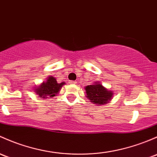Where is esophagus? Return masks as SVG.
Segmentation results:
<instances>
[{
    "instance_id": "esophagus-1",
    "label": "esophagus",
    "mask_w": 157,
    "mask_h": 157,
    "mask_svg": "<svg viewBox=\"0 0 157 157\" xmlns=\"http://www.w3.org/2000/svg\"><path fill=\"white\" fill-rule=\"evenodd\" d=\"M69 83H74V84H75V83H77V82L74 81V80H71V81L69 82Z\"/></svg>"
}]
</instances>
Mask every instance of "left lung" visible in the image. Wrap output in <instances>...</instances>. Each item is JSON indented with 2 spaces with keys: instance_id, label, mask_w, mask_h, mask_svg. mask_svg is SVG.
I'll list each match as a JSON object with an SVG mask.
<instances>
[{
  "instance_id": "8db88e82",
  "label": "left lung",
  "mask_w": 157,
  "mask_h": 157,
  "mask_svg": "<svg viewBox=\"0 0 157 157\" xmlns=\"http://www.w3.org/2000/svg\"><path fill=\"white\" fill-rule=\"evenodd\" d=\"M87 98L95 105L107 104L111 99L113 92L107 90L100 83H95L93 85L87 86L85 88Z\"/></svg>"
}]
</instances>
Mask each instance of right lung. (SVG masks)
I'll list each match as a JSON object with an SVG mask.
<instances>
[{
    "label": "right lung",
    "instance_id": "right-lung-1",
    "mask_svg": "<svg viewBox=\"0 0 157 157\" xmlns=\"http://www.w3.org/2000/svg\"><path fill=\"white\" fill-rule=\"evenodd\" d=\"M64 84L65 83H58L56 79L54 78L53 77H49L46 83H44L36 89L35 92L40 95V98H46L55 96Z\"/></svg>",
    "mask_w": 157,
    "mask_h": 157
}]
</instances>
